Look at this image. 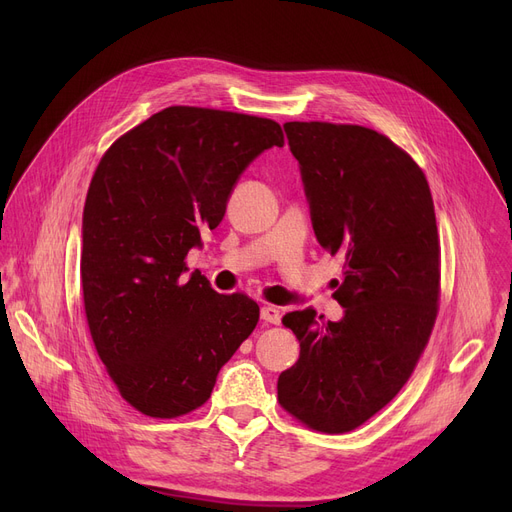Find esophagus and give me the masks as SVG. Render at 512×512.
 <instances>
[{
  "instance_id": "esophagus-1",
  "label": "esophagus",
  "mask_w": 512,
  "mask_h": 512,
  "mask_svg": "<svg viewBox=\"0 0 512 512\" xmlns=\"http://www.w3.org/2000/svg\"><path fill=\"white\" fill-rule=\"evenodd\" d=\"M261 319L267 321V324H280V309L276 305H263L261 307Z\"/></svg>"
}]
</instances>
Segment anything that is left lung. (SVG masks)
I'll return each instance as SVG.
<instances>
[{
	"mask_svg": "<svg viewBox=\"0 0 512 512\" xmlns=\"http://www.w3.org/2000/svg\"><path fill=\"white\" fill-rule=\"evenodd\" d=\"M317 242L344 261L324 321L307 307L282 317L301 344L278 378L280 405L305 425L344 434L407 384L432 334L440 240L425 174L384 134L363 126L286 122Z\"/></svg>",
	"mask_w": 512,
	"mask_h": 512,
	"instance_id": "obj_1",
	"label": "left lung"
}]
</instances>
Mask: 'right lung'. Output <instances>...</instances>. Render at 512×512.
<instances>
[{
	"mask_svg": "<svg viewBox=\"0 0 512 512\" xmlns=\"http://www.w3.org/2000/svg\"><path fill=\"white\" fill-rule=\"evenodd\" d=\"M278 122L174 105L101 157L83 211L80 278L89 330L130 405L159 419L195 411L259 321L245 294L215 292L184 257L218 228L238 178Z\"/></svg>",
	"mask_w": 512,
	"mask_h": 512,
	"instance_id": "add662e5",
	"label": "right lung"
}]
</instances>
